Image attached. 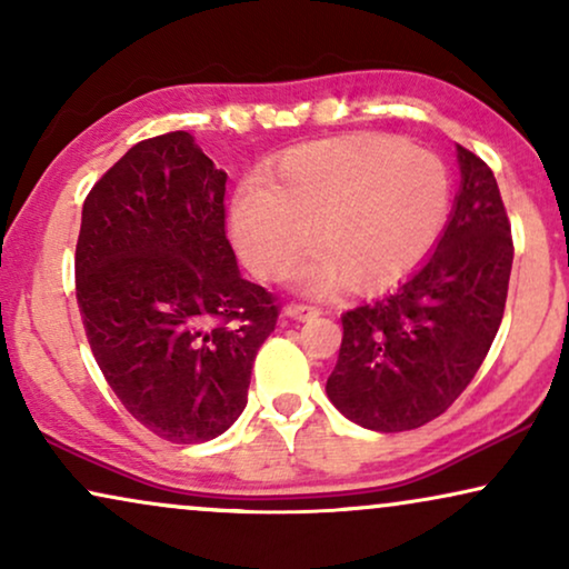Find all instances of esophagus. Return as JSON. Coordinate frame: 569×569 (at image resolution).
<instances>
[{"instance_id":"1","label":"esophagus","mask_w":569,"mask_h":569,"mask_svg":"<svg viewBox=\"0 0 569 569\" xmlns=\"http://www.w3.org/2000/svg\"><path fill=\"white\" fill-rule=\"evenodd\" d=\"M284 316L292 318V321H310V318L321 316V310L316 306H300V302H290V306L284 308Z\"/></svg>"}]
</instances>
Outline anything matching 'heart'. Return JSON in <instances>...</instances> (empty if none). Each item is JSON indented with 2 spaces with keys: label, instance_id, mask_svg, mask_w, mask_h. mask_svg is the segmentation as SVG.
I'll return each instance as SVG.
<instances>
[{
  "label": "heart",
  "instance_id": "heart-1",
  "mask_svg": "<svg viewBox=\"0 0 569 569\" xmlns=\"http://www.w3.org/2000/svg\"><path fill=\"white\" fill-rule=\"evenodd\" d=\"M450 181L438 154L393 137L360 134L295 147L232 193L230 236L261 279L282 277L313 236L323 240L292 269L308 295L347 279L365 290L399 282L432 251L448 217Z\"/></svg>",
  "mask_w": 569,
  "mask_h": 569
}]
</instances>
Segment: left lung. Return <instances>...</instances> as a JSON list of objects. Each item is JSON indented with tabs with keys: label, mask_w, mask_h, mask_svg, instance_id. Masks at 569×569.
I'll use <instances>...</instances> for the list:
<instances>
[{
	"label": "left lung",
	"mask_w": 569,
	"mask_h": 569,
	"mask_svg": "<svg viewBox=\"0 0 569 569\" xmlns=\"http://www.w3.org/2000/svg\"><path fill=\"white\" fill-rule=\"evenodd\" d=\"M461 189L432 253L383 298L341 316L333 407L365 430L403 432L440 417L471 383L500 329L512 236L495 173L458 144Z\"/></svg>",
	"instance_id": "8db88e82"
}]
</instances>
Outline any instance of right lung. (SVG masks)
I'll list each match as a JSON object with an SVG mask.
<instances>
[{
  "label": "right lung",
  "mask_w": 569,
  "mask_h": 569,
  "mask_svg": "<svg viewBox=\"0 0 569 569\" xmlns=\"http://www.w3.org/2000/svg\"><path fill=\"white\" fill-rule=\"evenodd\" d=\"M228 173L189 131L131 147L82 204L77 306L108 386L162 440L207 442L248 403L277 302L240 277Z\"/></svg>",
  "instance_id": "obj_1"
}]
</instances>
